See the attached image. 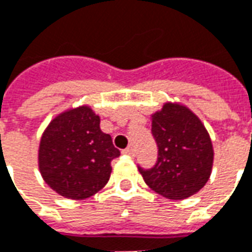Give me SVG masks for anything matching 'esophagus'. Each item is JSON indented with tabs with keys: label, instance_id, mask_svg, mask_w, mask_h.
Listing matches in <instances>:
<instances>
[{
	"label": "esophagus",
	"instance_id": "1",
	"mask_svg": "<svg viewBox=\"0 0 252 252\" xmlns=\"http://www.w3.org/2000/svg\"><path fill=\"white\" fill-rule=\"evenodd\" d=\"M124 154L125 155H128V157H134V148L132 147H127V148H125L124 150Z\"/></svg>",
	"mask_w": 252,
	"mask_h": 252
}]
</instances>
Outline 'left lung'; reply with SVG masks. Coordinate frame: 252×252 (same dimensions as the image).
<instances>
[{"label": "left lung", "instance_id": "8db88e82", "mask_svg": "<svg viewBox=\"0 0 252 252\" xmlns=\"http://www.w3.org/2000/svg\"><path fill=\"white\" fill-rule=\"evenodd\" d=\"M158 144L153 168L138 167L144 183L169 200H184L208 183L213 167V144L200 118L187 106L165 102L151 116Z\"/></svg>", "mask_w": 252, "mask_h": 252}]
</instances>
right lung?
Listing matches in <instances>:
<instances>
[{
	"label": "right lung",
	"mask_w": 252,
	"mask_h": 252,
	"mask_svg": "<svg viewBox=\"0 0 252 252\" xmlns=\"http://www.w3.org/2000/svg\"><path fill=\"white\" fill-rule=\"evenodd\" d=\"M112 136L101 131L99 116L87 105L60 113L47 126L39 143L43 180L60 196L84 200L102 189L120 157Z\"/></svg>",
	"instance_id": "obj_1"
}]
</instances>
